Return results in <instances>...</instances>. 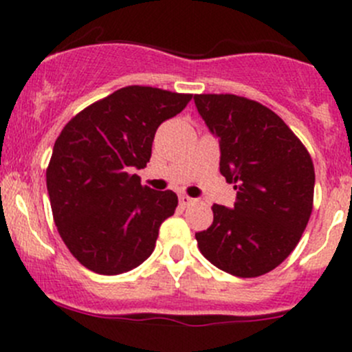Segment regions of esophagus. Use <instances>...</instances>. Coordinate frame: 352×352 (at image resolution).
Here are the masks:
<instances>
[{
    "mask_svg": "<svg viewBox=\"0 0 352 352\" xmlns=\"http://www.w3.org/2000/svg\"><path fill=\"white\" fill-rule=\"evenodd\" d=\"M179 202H180V206H182V208H187V206H190L192 202H196V199H192V197L186 196V194H182V196L179 197Z\"/></svg>",
    "mask_w": 352,
    "mask_h": 352,
    "instance_id": "34e87169",
    "label": "esophagus"
}]
</instances>
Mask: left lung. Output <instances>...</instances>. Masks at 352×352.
<instances>
[{
    "mask_svg": "<svg viewBox=\"0 0 352 352\" xmlns=\"http://www.w3.org/2000/svg\"><path fill=\"white\" fill-rule=\"evenodd\" d=\"M219 140V172L236 189L233 208L212 204V225L196 233L201 254L221 271L257 278L294 250L314 209L311 156L285 120L232 94L194 95Z\"/></svg>",
    "mask_w": 352,
    "mask_h": 352,
    "instance_id": "left-lung-1",
    "label": "left lung"
}]
</instances>
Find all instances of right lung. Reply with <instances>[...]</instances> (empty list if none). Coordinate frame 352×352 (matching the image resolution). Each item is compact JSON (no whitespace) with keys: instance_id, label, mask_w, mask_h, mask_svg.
<instances>
[{"instance_id":"obj_1","label":"right lung","mask_w":352,"mask_h":352,"mask_svg":"<svg viewBox=\"0 0 352 352\" xmlns=\"http://www.w3.org/2000/svg\"><path fill=\"white\" fill-rule=\"evenodd\" d=\"M192 95L131 85L94 102L63 127L45 179L52 216L73 257L90 271L116 276L143 264L160 225L175 212L172 190L141 186L163 120Z\"/></svg>"}]
</instances>
